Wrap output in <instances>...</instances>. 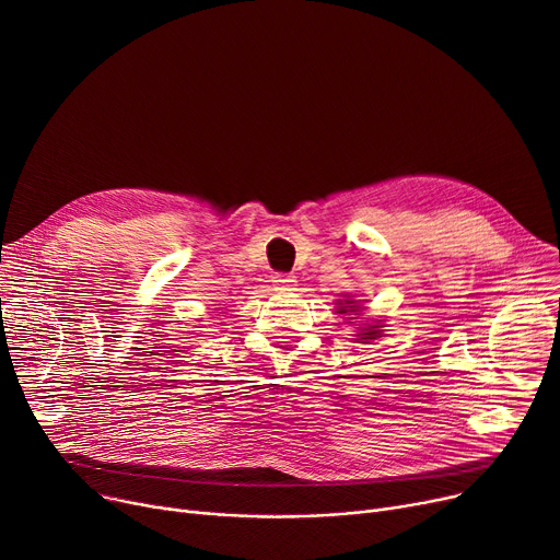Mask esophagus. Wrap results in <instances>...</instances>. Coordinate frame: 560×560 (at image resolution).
<instances>
[{
	"mask_svg": "<svg viewBox=\"0 0 560 560\" xmlns=\"http://www.w3.org/2000/svg\"><path fill=\"white\" fill-rule=\"evenodd\" d=\"M272 283L279 288V290H292L298 285V279L292 275H283V272H275L272 275Z\"/></svg>",
	"mask_w": 560,
	"mask_h": 560,
	"instance_id": "34e87169",
	"label": "esophagus"
}]
</instances>
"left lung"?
<instances>
[{"label":"left lung","instance_id":"1","mask_svg":"<svg viewBox=\"0 0 560 560\" xmlns=\"http://www.w3.org/2000/svg\"><path fill=\"white\" fill-rule=\"evenodd\" d=\"M357 308H359V306H354V302H351V300H345V304L340 306V311H338V313H349V311H357ZM363 331H365V334H363V340H365V338H370V340H372L374 336H378L376 327H363Z\"/></svg>","mask_w":560,"mask_h":560}]
</instances>
